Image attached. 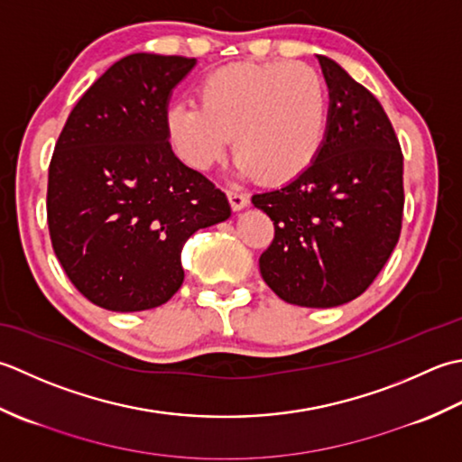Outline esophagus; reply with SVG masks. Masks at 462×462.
I'll list each match as a JSON object with an SVG mask.
<instances>
[{
  "mask_svg": "<svg viewBox=\"0 0 462 462\" xmlns=\"http://www.w3.org/2000/svg\"><path fill=\"white\" fill-rule=\"evenodd\" d=\"M227 199H229V205L233 211H241L249 205V197L245 193H239V191H227Z\"/></svg>",
  "mask_w": 462,
  "mask_h": 462,
  "instance_id": "1",
  "label": "esophagus"
}]
</instances>
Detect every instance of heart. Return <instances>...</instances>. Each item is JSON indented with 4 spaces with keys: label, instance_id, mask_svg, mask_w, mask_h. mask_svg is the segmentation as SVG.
Wrapping results in <instances>:
<instances>
[{
    "label": "heart",
    "instance_id": "obj_1",
    "mask_svg": "<svg viewBox=\"0 0 462 462\" xmlns=\"http://www.w3.org/2000/svg\"><path fill=\"white\" fill-rule=\"evenodd\" d=\"M199 106L175 103L165 131L183 163L205 171L225 155L233 135L237 171L271 185L313 165L328 124L321 71L295 61L223 65L197 88Z\"/></svg>",
    "mask_w": 462,
    "mask_h": 462
}]
</instances>
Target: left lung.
<instances>
[{
    "label": "left lung",
    "instance_id": "obj_1",
    "mask_svg": "<svg viewBox=\"0 0 462 462\" xmlns=\"http://www.w3.org/2000/svg\"><path fill=\"white\" fill-rule=\"evenodd\" d=\"M328 86V124L307 171L253 195L273 225L259 257L263 281L291 305L337 307L365 293L399 241L402 153L373 93L319 55Z\"/></svg>",
    "mask_w": 462,
    "mask_h": 462
}]
</instances>
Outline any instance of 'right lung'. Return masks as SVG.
Segmentation results:
<instances>
[{
	"mask_svg": "<svg viewBox=\"0 0 462 462\" xmlns=\"http://www.w3.org/2000/svg\"><path fill=\"white\" fill-rule=\"evenodd\" d=\"M197 61L131 53L83 93L47 179V225L65 275L93 305L134 313L183 283L181 249L229 219L227 197L175 157L165 131L171 91Z\"/></svg>",
	"mask_w": 462,
	"mask_h": 462,
	"instance_id": "obj_1",
	"label": "right lung"
}]
</instances>
